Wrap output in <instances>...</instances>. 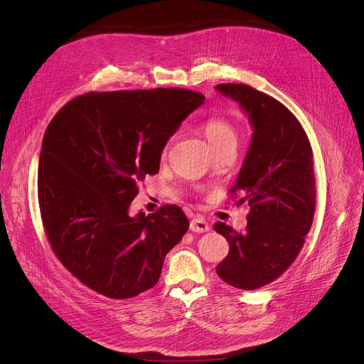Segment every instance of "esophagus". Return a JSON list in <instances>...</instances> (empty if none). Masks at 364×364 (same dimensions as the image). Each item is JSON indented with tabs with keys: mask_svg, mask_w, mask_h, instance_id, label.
Listing matches in <instances>:
<instances>
[{
	"mask_svg": "<svg viewBox=\"0 0 364 364\" xmlns=\"http://www.w3.org/2000/svg\"><path fill=\"white\" fill-rule=\"evenodd\" d=\"M190 229L193 230V232L202 234V232H208L209 225L206 223V220H203L202 217H194L190 222Z\"/></svg>",
	"mask_w": 364,
	"mask_h": 364,
	"instance_id": "1",
	"label": "esophagus"
}]
</instances>
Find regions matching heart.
Listing matches in <instances>:
<instances>
[{
  "label": "heart",
  "mask_w": 364,
  "mask_h": 364,
  "mask_svg": "<svg viewBox=\"0 0 364 364\" xmlns=\"http://www.w3.org/2000/svg\"><path fill=\"white\" fill-rule=\"evenodd\" d=\"M202 130H203L205 138L209 142V146H211L214 150L226 144H235L237 142L235 127L225 117H209L202 124ZM168 147H170V142L165 146L164 155H167Z\"/></svg>",
  "instance_id": "obj_1"
}]
</instances>
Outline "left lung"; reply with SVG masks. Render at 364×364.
<instances>
[{
	"instance_id": "1",
	"label": "left lung",
	"mask_w": 364,
	"mask_h": 364,
	"mask_svg": "<svg viewBox=\"0 0 364 364\" xmlns=\"http://www.w3.org/2000/svg\"><path fill=\"white\" fill-rule=\"evenodd\" d=\"M217 91L238 102L253 127L250 147L229 190L247 203L243 234L217 222L229 243L215 272L241 290L264 287L287 270L304 246L316 209L313 150L297 118L273 98L247 85L222 83Z\"/></svg>"
}]
</instances>
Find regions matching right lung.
Here are the masks:
<instances>
[{
  "label": "right lung",
  "mask_w": 364,
  "mask_h": 364,
  "mask_svg": "<svg viewBox=\"0 0 364 364\" xmlns=\"http://www.w3.org/2000/svg\"><path fill=\"white\" fill-rule=\"evenodd\" d=\"M205 102L179 87L87 92L54 115L42 139L38 199L53 252L86 287L129 299L156 285L190 222L176 205L129 214L138 183Z\"/></svg>",
  "instance_id": "obj_1"
}]
</instances>
